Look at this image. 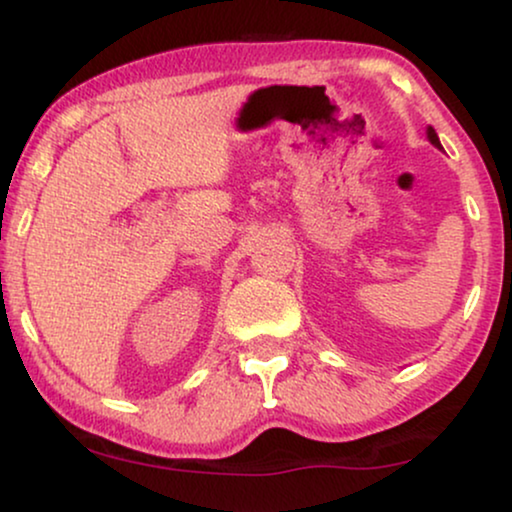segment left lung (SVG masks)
I'll return each instance as SVG.
<instances>
[{
	"mask_svg": "<svg viewBox=\"0 0 512 512\" xmlns=\"http://www.w3.org/2000/svg\"><path fill=\"white\" fill-rule=\"evenodd\" d=\"M428 139H430V144H435L437 148H442V144H439V137H437V132L432 127H428Z\"/></svg>",
	"mask_w": 512,
	"mask_h": 512,
	"instance_id": "1",
	"label": "left lung"
}]
</instances>
